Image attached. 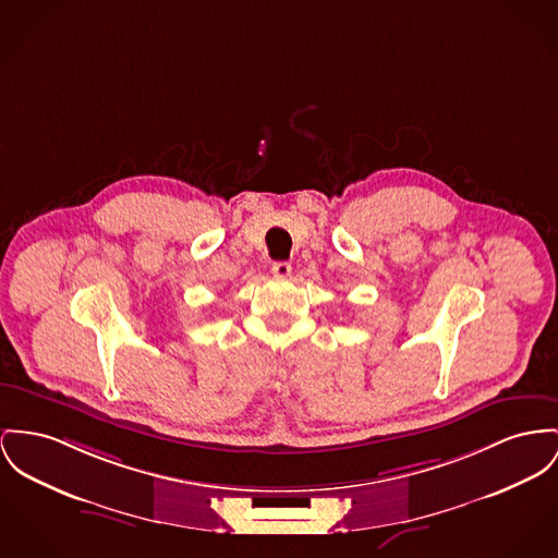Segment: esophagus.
I'll return each mask as SVG.
<instances>
[{
	"instance_id": "34e87169",
	"label": "esophagus",
	"mask_w": 558,
	"mask_h": 558,
	"mask_svg": "<svg viewBox=\"0 0 558 558\" xmlns=\"http://www.w3.org/2000/svg\"><path fill=\"white\" fill-rule=\"evenodd\" d=\"M270 272H272L275 277L286 279V277L292 275V264H290V262H275V264L270 266Z\"/></svg>"
}]
</instances>
